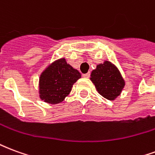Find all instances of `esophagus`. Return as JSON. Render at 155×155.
I'll list each match as a JSON object with an SVG mask.
<instances>
[{"instance_id": "esophagus-1", "label": "esophagus", "mask_w": 155, "mask_h": 155, "mask_svg": "<svg viewBox=\"0 0 155 155\" xmlns=\"http://www.w3.org/2000/svg\"><path fill=\"white\" fill-rule=\"evenodd\" d=\"M90 75H91V73H90V72H88V73H86V74H83V77L89 78L90 77Z\"/></svg>"}]
</instances>
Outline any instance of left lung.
<instances>
[{
  "label": "left lung",
  "instance_id": "1",
  "mask_svg": "<svg viewBox=\"0 0 155 155\" xmlns=\"http://www.w3.org/2000/svg\"><path fill=\"white\" fill-rule=\"evenodd\" d=\"M91 81L98 93L109 101H114L125 85V81L119 69L109 61L97 64L91 72Z\"/></svg>",
  "mask_w": 155,
  "mask_h": 155
}]
</instances>
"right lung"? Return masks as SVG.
Segmentation results:
<instances>
[{
    "instance_id": "add662e5",
    "label": "right lung",
    "mask_w": 155,
    "mask_h": 155,
    "mask_svg": "<svg viewBox=\"0 0 155 155\" xmlns=\"http://www.w3.org/2000/svg\"><path fill=\"white\" fill-rule=\"evenodd\" d=\"M80 78L81 73L68 64L65 58L58 59L49 64L40 75L39 97L48 104L61 103Z\"/></svg>"
}]
</instances>
